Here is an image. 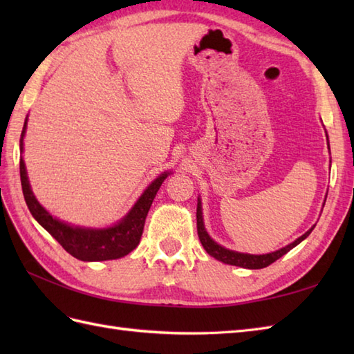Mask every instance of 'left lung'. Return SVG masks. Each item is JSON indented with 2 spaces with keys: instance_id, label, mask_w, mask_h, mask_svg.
Listing matches in <instances>:
<instances>
[{
  "instance_id": "1",
  "label": "left lung",
  "mask_w": 354,
  "mask_h": 354,
  "mask_svg": "<svg viewBox=\"0 0 354 354\" xmlns=\"http://www.w3.org/2000/svg\"><path fill=\"white\" fill-rule=\"evenodd\" d=\"M196 221H198V236L202 246H204V250L214 257L216 260H221L223 263H227V265H232V266H240V268H248V269H261V268H266L269 266L270 263H274L275 260H278L286 252H289L292 248H295L299 242H303V240L310 234L312 230H309L303 234L301 237H298L295 242L281 248V250H278L275 252H270V254H263V255H251V254H242V252H236V251H230V250H225L223 246L217 245L214 240L207 234V231L204 228V222H202V209H201V202L198 204V209H196Z\"/></svg>"
}]
</instances>
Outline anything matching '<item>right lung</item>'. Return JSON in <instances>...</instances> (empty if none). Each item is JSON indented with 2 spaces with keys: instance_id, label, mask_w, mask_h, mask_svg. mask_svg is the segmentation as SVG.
<instances>
[{
  "instance_id": "1",
  "label": "right lung",
  "mask_w": 354,
  "mask_h": 354,
  "mask_svg": "<svg viewBox=\"0 0 354 354\" xmlns=\"http://www.w3.org/2000/svg\"><path fill=\"white\" fill-rule=\"evenodd\" d=\"M27 120L24 122V127L21 132V152H22V140L26 135ZM19 175H21V185L22 193H24L26 204L30 209V213L35 219L39 222L42 227L47 230L50 234L55 237L64 250L71 254L82 261H102V260H115L133 251L140 243V239L145 230L146 216L149 208L152 205L156 192L160 190L164 179L167 178L169 173H162L158 176L155 181L150 184L146 192L141 194V198L137 201V204L129 212L124 219L117 223L115 227L106 230H88V228H74L61 221H57L50 213L45 212L39 202L33 196V192L30 189L26 164L19 160Z\"/></svg>"
}]
</instances>
